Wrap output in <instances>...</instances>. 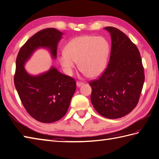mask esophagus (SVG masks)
Listing matches in <instances>:
<instances>
[{
  "mask_svg": "<svg viewBox=\"0 0 159 159\" xmlns=\"http://www.w3.org/2000/svg\"><path fill=\"white\" fill-rule=\"evenodd\" d=\"M76 84H77V87H80L81 86L83 85L84 83H83V82H77Z\"/></svg>",
  "mask_w": 159,
  "mask_h": 159,
  "instance_id": "obj_1",
  "label": "esophagus"
}]
</instances>
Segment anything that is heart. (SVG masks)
Segmentation results:
<instances>
[{
	"mask_svg": "<svg viewBox=\"0 0 159 159\" xmlns=\"http://www.w3.org/2000/svg\"><path fill=\"white\" fill-rule=\"evenodd\" d=\"M110 53V45L102 36L84 35L72 39L59 56V62L70 74L79 62L80 70L90 77L101 75L105 70Z\"/></svg>",
	"mask_w": 159,
	"mask_h": 159,
	"instance_id": "obj_1",
	"label": "heart"
}]
</instances>
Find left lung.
Returning <instances> with one entry per match:
<instances>
[{"label": "left lung", "instance_id": "left-lung-1", "mask_svg": "<svg viewBox=\"0 0 159 159\" xmlns=\"http://www.w3.org/2000/svg\"><path fill=\"white\" fill-rule=\"evenodd\" d=\"M111 34V57L104 72L89 82L92 104L99 114L108 119L128 115L139 102L145 77L137 46L118 29L106 27Z\"/></svg>", "mask_w": 159, "mask_h": 159}]
</instances>
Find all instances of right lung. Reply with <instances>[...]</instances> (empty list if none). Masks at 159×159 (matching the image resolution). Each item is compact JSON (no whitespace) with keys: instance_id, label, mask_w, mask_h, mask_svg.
<instances>
[{"instance_id":"1","label":"right lung","mask_w":159,"mask_h":159,"mask_svg":"<svg viewBox=\"0 0 159 159\" xmlns=\"http://www.w3.org/2000/svg\"><path fill=\"white\" fill-rule=\"evenodd\" d=\"M62 35L55 28L38 31L21 47L16 58L14 84L19 98L30 116L42 123H53L65 115L76 90V82L55 67L31 75L24 66L39 48H47L56 59L57 44Z\"/></svg>"}]
</instances>
